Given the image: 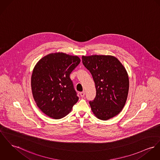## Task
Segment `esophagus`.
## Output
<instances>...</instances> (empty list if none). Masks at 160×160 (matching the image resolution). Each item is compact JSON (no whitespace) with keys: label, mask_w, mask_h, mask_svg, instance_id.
I'll return each instance as SVG.
<instances>
[{"label":"esophagus","mask_w":160,"mask_h":160,"mask_svg":"<svg viewBox=\"0 0 160 160\" xmlns=\"http://www.w3.org/2000/svg\"><path fill=\"white\" fill-rule=\"evenodd\" d=\"M80 95L81 97H84V95H85V91H82L80 93Z\"/></svg>","instance_id":"34e87169"}]
</instances>
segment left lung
<instances>
[{
	"instance_id": "1",
	"label": "left lung",
	"mask_w": 160,
	"mask_h": 160,
	"mask_svg": "<svg viewBox=\"0 0 160 160\" xmlns=\"http://www.w3.org/2000/svg\"><path fill=\"white\" fill-rule=\"evenodd\" d=\"M82 63L92 74L96 97L89 102L93 114L102 120L118 115L123 109L129 90V78L122 63L112 56H82Z\"/></svg>"
}]
</instances>
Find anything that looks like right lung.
<instances>
[{"label":"right lung","mask_w":160,"mask_h":160,"mask_svg":"<svg viewBox=\"0 0 160 160\" xmlns=\"http://www.w3.org/2000/svg\"><path fill=\"white\" fill-rule=\"evenodd\" d=\"M80 62L77 56L56 52L44 56L35 65L31 77L32 95L46 116L63 118L78 101L70 74Z\"/></svg>","instance_id":"obj_1"}]
</instances>
